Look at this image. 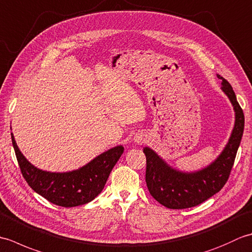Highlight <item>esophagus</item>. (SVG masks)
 <instances>
[{"instance_id":"esophagus-1","label":"esophagus","mask_w":252,"mask_h":252,"mask_svg":"<svg viewBox=\"0 0 252 252\" xmlns=\"http://www.w3.org/2000/svg\"><path fill=\"white\" fill-rule=\"evenodd\" d=\"M145 135L143 134V133H137V134L134 136V142L137 144H142L145 142Z\"/></svg>"}]
</instances>
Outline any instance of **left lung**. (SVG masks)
Segmentation results:
<instances>
[{"instance_id":"8db88e82","label":"left lung","mask_w":252,"mask_h":252,"mask_svg":"<svg viewBox=\"0 0 252 252\" xmlns=\"http://www.w3.org/2000/svg\"><path fill=\"white\" fill-rule=\"evenodd\" d=\"M221 80V89L231 101L235 122L226 145L211 163L197 171H182L170 165L152 149L144 147L146 156V184L151 195L170 209H186L198 206L220 191L231 173L235 157L242 141L245 117L232 85Z\"/></svg>"}]
</instances>
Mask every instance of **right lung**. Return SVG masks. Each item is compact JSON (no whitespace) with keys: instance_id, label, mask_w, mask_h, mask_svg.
Returning <instances> with one entry per match:
<instances>
[{"instance_id":"obj_1","label":"right lung","mask_w":252,"mask_h":252,"mask_svg":"<svg viewBox=\"0 0 252 252\" xmlns=\"http://www.w3.org/2000/svg\"><path fill=\"white\" fill-rule=\"evenodd\" d=\"M10 135L20 171L28 185L50 202L65 208L92 201L103 190L112 168L125 151L122 145H118L77 170L51 172L32 164L20 152L13 133Z\"/></svg>"}]
</instances>
